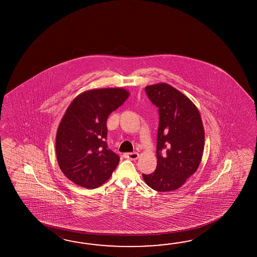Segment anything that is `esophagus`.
Listing matches in <instances>:
<instances>
[{
	"label": "esophagus",
	"mask_w": 257,
	"mask_h": 257,
	"mask_svg": "<svg viewBox=\"0 0 257 257\" xmlns=\"http://www.w3.org/2000/svg\"><path fill=\"white\" fill-rule=\"evenodd\" d=\"M125 158L130 159V160H137L140 157V154L138 153H128L124 154Z\"/></svg>",
	"instance_id": "esophagus-1"
}]
</instances>
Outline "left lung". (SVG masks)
Here are the masks:
<instances>
[{
  "label": "left lung",
  "mask_w": 257,
  "mask_h": 257,
  "mask_svg": "<svg viewBox=\"0 0 257 257\" xmlns=\"http://www.w3.org/2000/svg\"><path fill=\"white\" fill-rule=\"evenodd\" d=\"M145 91L159 107L160 122L157 168L142 176L156 191H175L197 172L201 162L205 142L201 115L190 99L168 83L147 85Z\"/></svg>",
  "instance_id": "8db88e82"
}]
</instances>
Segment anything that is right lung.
Instances as JSON below:
<instances>
[{"label":"right lung","instance_id":"add662e5","mask_svg":"<svg viewBox=\"0 0 257 257\" xmlns=\"http://www.w3.org/2000/svg\"><path fill=\"white\" fill-rule=\"evenodd\" d=\"M130 96L124 88H99L77 95L66 110L56 136V155L68 179L88 189L108 180L119 157L107 149L108 115Z\"/></svg>","mask_w":257,"mask_h":257}]
</instances>
